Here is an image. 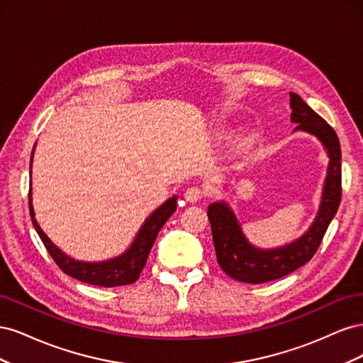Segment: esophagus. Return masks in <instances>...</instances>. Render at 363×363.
<instances>
[{"mask_svg": "<svg viewBox=\"0 0 363 363\" xmlns=\"http://www.w3.org/2000/svg\"><path fill=\"white\" fill-rule=\"evenodd\" d=\"M184 196V201L189 203V204H195L199 203L203 199V191L199 188H188L183 194Z\"/></svg>", "mask_w": 363, "mask_h": 363, "instance_id": "obj_1", "label": "esophagus"}]
</instances>
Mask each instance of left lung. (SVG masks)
Segmentation results:
<instances>
[{"label": "left lung", "mask_w": 363, "mask_h": 363, "mask_svg": "<svg viewBox=\"0 0 363 363\" xmlns=\"http://www.w3.org/2000/svg\"><path fill=\"white\" fill-rule=\"evenodd\" d=\"M291 95V121L295 131H306L321 142L330 159L324 180L320 208L312 225L298 239L277 248L263 250L252 245L242 232L232 207L225 201L212 203L207 216L212 227L216 259L223 271L244 283H265L288 276L309 262L320 247L328 224L340 203V147L335 130L307 106L300 95Z\"/></svg>", "instance_id": "obj_1"}]
</instances>
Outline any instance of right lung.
I'll return each mask as SVG.
<instances>
[{
    "label": "right lung",
    "instance_id": "add662e5",
    "mask_svg": "<svg viewBox=\"0 0 363 363\" xmlns=\"http://www.w3.org/2000/svg\"><path fill=\"white\" fill-rule=\"evenodd\" d=\"M35 152V148H33ZM33 152H31V162H33ZM30 174H31V164H30ZM28 204H30V216L33 221V227L36 228L39 238L42 239L43 245L48 250L50 256L57 263L59 268L68 274V276L80 280L83 283L94 284V286H104V288H113V286H124V284L135 283L140 271L144 269L152 244L160 232L163 224L168 221L171 215L177 208V195L172 199L164 201L159 206L155 212H152L145 223L139 228L138 235L135 236L133 242L128 247L127 251L123 255L103 260V262H82L69 257L56 245L52 240L43 233V230L36 221L35 208H33V199H31V189L28 194Z\"/></svg>",
    "mask_w": 363,
    "mask_h": 363
}]
</instances>
